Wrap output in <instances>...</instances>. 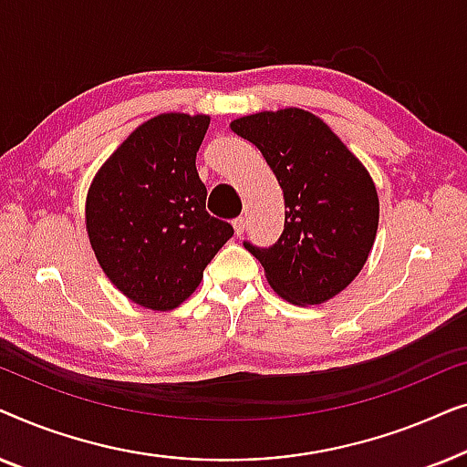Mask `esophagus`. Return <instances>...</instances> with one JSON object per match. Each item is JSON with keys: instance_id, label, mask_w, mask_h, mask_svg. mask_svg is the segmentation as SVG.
Returning <instances> with one entry per match:
<instances>
[{"instance_id": "1", "label": "esophagus", "mask_w": 467, "mask_h": 467, "mask_svg": "<svg viewBox=\"0 0 467 467\" xmlns=\"http://www.w3.org/2000/svg\"><path fill=\"white\" fill-rule=\"evenodd\" d=\"M234 229H235V235H242V234H244V229H246V221H244V216H238V219L234 221Z\"/></svg>"}]
</instances>
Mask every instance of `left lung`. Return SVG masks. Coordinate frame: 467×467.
<instances>
[{
	"instance_id": "obj_1",
	"label": "left lung",
	"mask_w": 467,
	"mask_h": 467,
	"mask_svg": "<svg viewBox=\"0 0 467 467\" xmlns=\"http://www.w3.org/2000/svg\"><path fill=\"white\" fill-rule=\"evenodd\" d=\"M232 131L257 146L285 195L276 244L244 248L286 302H327L353 283L374 246L379 193L368 170L321 119L299 108L235 119Z\"/></svg>"
}]
</instances>
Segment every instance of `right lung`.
Here are the masks:
<instances>
[{"mask_svg": "<svg viewBox=\"0 0 467 467\" xmlns=\"http://www.w3.org/2000/svg\"><path fill=\"white\" fill-rule=\"evenodd\" d=\"M206 114H159L140 125L95 174L87 232L101 270L144 308L171 310L202 283L234 227L206 213L195 157Z\"/></svg>", "mask_w": 467, "mask_h": 467, "instance_id": "add662e5", "label": "right lung"}]
</instances>
